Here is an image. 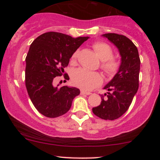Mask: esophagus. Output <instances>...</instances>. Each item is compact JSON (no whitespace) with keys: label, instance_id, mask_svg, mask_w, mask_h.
<instances>
[{"label":"esophagus","instance_id":"obj_1","mask_svg":"<svg viewBox=\"0 0 160 160\" xmlns=\"http://www.w3.org/2000/svg\"><path fill=\"white\" fill-rule=\"evenodd\" d=\"M80 94H81V95H91L92 93L89 92H86V91L81 90V91H80Z\"/></svg>","mask_w":160,"mask_h":160}]
</instances>
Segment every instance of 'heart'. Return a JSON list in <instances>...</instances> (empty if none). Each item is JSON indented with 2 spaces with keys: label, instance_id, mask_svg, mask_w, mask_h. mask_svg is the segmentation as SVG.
Returning a JSON list of instances; mask_svg holds the SVG:
<instances>
[{
  "label": "heart",
  "instance_id": "1",
  "mask_svg": "<svg viewBox=\"0 0 160 160\" xmlns=\"http://www.w3.org/2000/svg\"><path fill=\"white\" fill-rule=\"evenodd\" d=\"M92 48L102 60L100 68L106 76L112 78L120 71L122 62L120 58L113 56V49L109 44L102 41H96L92 44ZM80 50L77 49L71 56L72 65L76 63ZM102 76L98 72L89 71L83 68L75 70L71 75L73 85L82 90L89 91L102 84Z\"/></svg>",
  "mask_w": 160,
  "mask_h": 160
}]
</instances>
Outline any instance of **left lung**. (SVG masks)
Masks as SVG:
<instances>
[{
  "label": "left lung",
  "mask_w": 160,
  "mask_h": 160,
  "mask_svg": "<svg viewBox=\"0 0 160 160\" xmlns=\"http://www.w3.org/2000/svg\"><path fill=\"white\" fill-rule=\"evenodd\" d=\"M103 36L119 49L122 65L118 73L104 88L109 92L101 95L102 102L92 108V112L101 119L114 120L126 113L138 89L141 60L136 46L127 37L115 33Z\"/></svg>",
  "instance_id": "8db88e82"
}]
</instances>
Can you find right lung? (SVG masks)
<instances>
[{"label": "right lung", "mask_w": 160, "mask_h": 160, "mask_svg": "<svg viewBox=\"0 0 160 160\" xmlns=\"http://www.w3.org/2000/svg\"><path fill=\"white\" fill-rule=\"evenodd\" d=\"M89 37L74 38L59 32H47L31 44L25 61V86L35 108L49 118L60 117L69 111L80 89L53 86L56 77L69 80L64 68L73 53Z\"/></svg>", "instance_id": "obj_1"}]
</instances>
